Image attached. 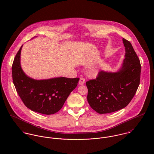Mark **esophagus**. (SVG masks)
<instances>
[{"label": "esophagus", "mask_w": 154, "mask_h": 154, "mask_svg": "<svg viewBox=\"0 0 154 154\" xmlns=\"http://www.w3.org/2000/svg\"><path fill=\"white\" fill-rule=\"evenodd\" d=\"M85 79L83 78H81L79 81V85H83L85 84Z\"/></svg>", "instance_id": "1"}]
</instances>
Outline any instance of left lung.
<instances>
[{"label": "left lung", "mask_w": 154, "mask_h": 154, "mask_svg": "<svg viewBox=\"0 0 154 154\" xmlns=\"http://www.w3.org/2000/svg\"><path fill=\"white\" fill-rule=\"evenodd\" d=\"M125 59L117 72L100 71L95 79L86 82L87 100L99 114L121 110L131 101L140 84L141 65L130 42L123 38Z\"/></svg>", "instance_id": "1"}]
</instances>
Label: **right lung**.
Here are the masks:
<instances>
[{"label":"right lung","instance_id":"obj_1","mask_svg":"<svg viewBox=\"0 0 154 154\" xmlns=\"http://www.w3.org/2000/svg\"><path fill=\"white\" fill-rule=\"evenodd\" d=\"M22 45L12 64V79L17 92L29 109L43 114H53L60 110L70 92L78 85L79 78H54L35 80L22 70L20 55Z\"/></svg>","mask_w":154,"mask_h":154}]
</instances>
